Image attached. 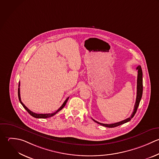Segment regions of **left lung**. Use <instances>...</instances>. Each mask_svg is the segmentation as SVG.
Masks as SVG:
<instances>
[{
	"instance_id": "obj_1",
	"label": "left lung",
	"mask_w": 159,
	"mask_h": 159,
	"mask_svg": "<svg viewBox=\"0 0 159 159\" xmlns=\"http://www.w3.org/2000/svg\"><path fill=\"white\" fill-rule=\"evenodd\" d=\"M136 69L138 70V79H137V96H136V103L134 105V111L131 115V116L130 117H129L128 118L123 120L120 122H118V123H113V124H103V123H99L95 120H94L93 119H92L95 122H96L97 123L107 127V128H115L116 126H118L120 125H121L123 124H125L128 121H129L135 115L138 108L139 107L140 101L141 100L142 98V95H143V70L141 69V66H138L136 68Z\"/></svg>"
}]
</instances>
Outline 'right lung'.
Masks as SVG:
<instances>
[{
    "label": "right lung",
    "mask_w": 159,
    "mask_h": 159,
    "mask_svg": "<svg viewBox=\"0 0 159 159\" xmlns=\"http://www.w3.org/2000/svg\"><path fill=\"white\" fill-rule=\"evenodd\" d=\"M18 96L19 101H20V103L22 105V106L23 107V108L28 111V113L30 115H31L32 116H33L34 118H49V117H51V116L55 115L57 112H59L60 110H61L65 107V105H66V103H67V100H68V99H69V97H68V98L64 101V102L63 103V104L62 105V106H61L56 111H55L54 113H48V114H38V113H34V112L30 111V110L22 103V102L21 101L20 93V82H19L18 89Z\"/></svg>",
    "instance_id": "1"
}]
</instances>
